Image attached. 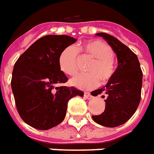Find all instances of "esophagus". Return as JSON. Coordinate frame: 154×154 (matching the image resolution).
Listing matches in <instances>:
<instances>
[{
  "instance_id": "obj_1",
  "label": "esophagus",
  "mask_w": 154,
  "mask_h": 154,
  "mask_svg": "<svg viewBox=\"0 0 154 154\" xmlns=\"http://www.w3.org/2000/svg\"><path fill=\"white\" fill-rule=\"evenodd\" d=\"M84 97L88 99H92V95H91L89 93H85V94H84Z\"/></svg>"
}]
</instances>
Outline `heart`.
Segmentation results:
<instances>
[{"label": "heart", "mask_w": 154, "mask_h": 154, "mask_svg": "<svg viewBox=\"0 0 154 154\" xmlns=\"http://www.w3.org/2000/svg\"><path fill=\"white\" fill-rule=\"evenodd\" d=\"M79 53L93 58L87 71L71 80L72 85L80 89H91L99 85L100 80L107 82L113 77L116 66L114 51L107 43L95 39L82 44L77 48ZM60 69L65 74L73 77L78 72V52L73 46H67L60 53L58 58Z\"/></svg>", "instance_id": "1"}]
</instances>
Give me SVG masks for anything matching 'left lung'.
Returning a JSON list of instances; mask_svg holds the SVG:
<instances>
[{
  "label": "left lung",
  "instance_id": "obj_1",
  "mask_svg": "<svg viewBox=\"0 0 154 154\" xmlns=\"http://www.w3.org/2000/svg\"><path fill=\"white\" fill-rule=\"evenodd\" d=\"M96 34L103 37L115 51L118 66L105 87L92 92L94 96L103 94V98L106 96L104 111L99 116H93L92 118L99 125L116 127L125 123L138 107L143 72L137 55L126 45L108 33Z\"/></svg>",
  "mask_w": 154,
  "mask_h": 154
}]
</instances>
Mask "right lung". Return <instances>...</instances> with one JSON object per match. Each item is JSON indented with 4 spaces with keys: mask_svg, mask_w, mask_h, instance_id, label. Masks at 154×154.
<instances>
[{
    "mask_svg": "<svg viewBox=\"0 0 154 154\" xmlns=\"http://www.w3.org/2000/svg\"><path fill=\"white\" fill-rule=\"evenodd\" d=\"M77 41L67 35H46L38 38L16 61L11 85L17 112L33 128L48 130L66 116L67 103L84 93L71 87H56L68 78L58 64L60 53Z\"/></svg>",
    "mask_w": 154,
    "mask_h": 154,
    "instance_id": "add662e5",
    "label": "right lung"
}]
</instances>
